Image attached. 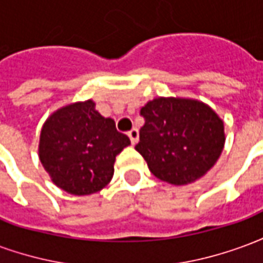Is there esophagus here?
<instances>
[{"mask_svg":"<svg viewBox=\"0 0 263 263\" xmlns=\"http://www.w3.org/2000/svg\"><path fill=\"white\" fill-rule=\"evenodd\" d=\"M128 137L131 139L132 145H135L138 142V139H139V131H138L137 128H132L131 131L128 132Z\"/></svg>","mask_w":263,"mask_h":263,"instance_id":"esophagus-1","label":"esophagus"}]
</instances>
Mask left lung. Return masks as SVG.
Segmentation results:
<instances>
[{
	"label": "left lung",
	"mask_w": 263,
	"mask_h": 263,
	"mask_svg": "<svg viewBox=\"0 0 263 263\" xmlns=\"http://www.w3.org/2000/svg\"><path fill=\"white\" fill-rule=\"evenodd\" d=\"M145 124L135 146L152 175L175 186L193 183L220 158L224 122L210 105L193 98L158 97L143 105Z\"/></svg>",
	"instance_id": "obj_1"
}]
</instances>
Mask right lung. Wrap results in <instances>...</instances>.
I'll list each match as a JSON object with an SVG mask.
<instances>
[{
	"label": "right lung",
	"mask_w": 263,
	"mask_h": 263,
	"mask_svg": "<svg viewBox=\"0 0 263 263\" xmlns=\"http://www.w3.org/2000/svg\"><path fill=\"white\" fill-rule=\"evenodd\" d=\"M131 143L92 100L62 107L45 121L39 159L52 182L74 196L100 192L112 179L115 156Z\"/></svg>",
	"instance_id": "obj_1"
}]
</instances>
